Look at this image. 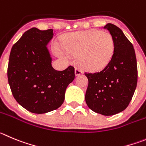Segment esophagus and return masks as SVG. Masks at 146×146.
Instances as JSON below:
<instances>
[{"mask_svg":"<svg viewBox=\"0 0 146 146\" xmlns=\"http://www.w3.org/2000/svg\"><path fill=\"white\" fill-rule=\"evenodd\" d=\"M75 73H76V76H80V75H81L83 73V71L81 69L78 68H76V69H75Z\"/></svg>","mask_w":146,"mask_h":146,"instance_id":"34e87169","label":"esophagus"}]
</instances>
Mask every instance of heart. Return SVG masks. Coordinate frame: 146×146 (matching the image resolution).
Returning <instances> with one entry per match:
<instances>
[{
    "label": "heart",
    "instance_id": "obj_1",
    "mask_svg": "<svg viewBox=\"0 0 146 146\" xmlns=\"http://www.w3.org/2000/svg\"><path fill=\"white\" fill-rule=\"evenodd\" d=\"M65 51L80 55L79 62L84 69L98 71L105 68L111 60L114 52V41L108 32L96 29L67 35L63 43ZM67 57L65 52H60Z\"/></svg>",
    "mask_w": 146,
    "mask_h": 146
}]
</instances>
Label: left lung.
I'll list each match as a JSON object with an SVG mask.
<instances>
[{
    "label": "left lung",
    "mask_w": 146,
    "mask_h": 146,
    "mask_svg": "<svg viewBox=\"0 0 146 146\" xmlns=\"http://www.w3.org/2000/svg\"><path fill=\"white\" fill-rule=\"evenodd\" d=\"M104 28L114 39V54L101 71L85 73L88 80L85 99L92 111L110 116L122 111L130 104L137 86V68L133 44L122 30L112 24Z\"/></svg>",
    "instance_id": "8db88e82"
}]
</instances>
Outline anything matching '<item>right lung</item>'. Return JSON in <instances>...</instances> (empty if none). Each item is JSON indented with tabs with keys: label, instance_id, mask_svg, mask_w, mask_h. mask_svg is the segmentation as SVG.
<instances>
[{
	"label": "right lung",
	"instance_id": "add662e5",
	"mask_svg": "<svg viewBox=\"0 0 146 146\" xmlns=\"http://www.w3.org/2000/svg\"><path fill=\"white\" fill-rule=\"evenodd\" d=\"M53 30L30 29L12 47L8 65V80L16 102L32 113L44 114L62 104L68 86L74 80L70 65L62 71L52 67L47 45Z\"/></svg>",
	"mask_w": 146,
	"mask_h": 146
}]
</instances>
